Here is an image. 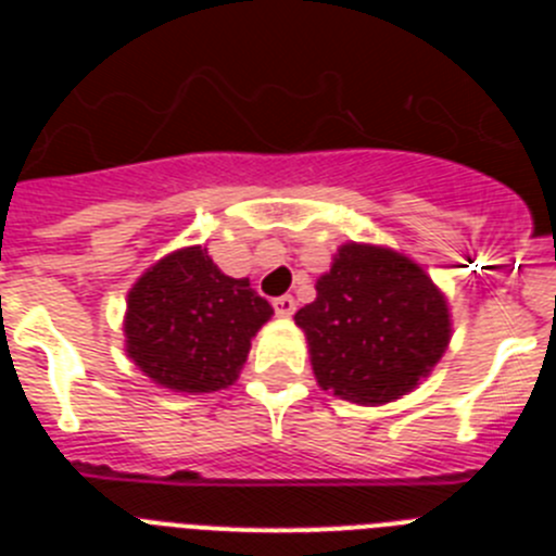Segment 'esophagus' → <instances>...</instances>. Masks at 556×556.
<instances>
[{
    "label": "esophagus",
    "mask_w": 556,
    "mask_h": 556,
    "mask_svg": "<svg viewBox=\"0 0 556 556\" xmlns=\"http://www.w3.org/2000/svg\"><path fill=\"white\" fill-rule=\"evenodd\" d=\"M294 306H298V303H294L292 294H281V298H275V301H273L275 314H281V317H292Z\"/></svg>",
    "instance_id": "obj_1"
}]
</instances>
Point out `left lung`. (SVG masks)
<instances>
[{
	"mask_svg": "<svg viewBox=\"0 0 556 556\" xmlns=\"http://www.w3.org/2000/svg\"><path fill=\"white\" fill-rule=\"evenodd\" d=\"M317 384L353 404H387L415 390L448 348L445 298L406 255L342 244L317 301L294 314Z\"/></svg>",
	"mask_w": 556,
	"mask_h": 556,
	"instance_id": "8db88e82",
	"label": "left lung"
}]
</instances>
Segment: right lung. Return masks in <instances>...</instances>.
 <instances>
[{
    "label": "right lung",
    "mask_w": 556,
    "mask_h": 556,
    "mask_svg": "<svg viewBox=\"0 0 556 556\" xmlns=\"http://www.w3.org/2000/svg\"><path fill=\"white\" fill-rule=\"evenodd\" d=\"M269 314L273 306L248 278L225 275L203 248L178 250L127 294V356L166 390H223Z\"/></svg>",
    "instance_id": "right-lung-1"
}]
</instances>
